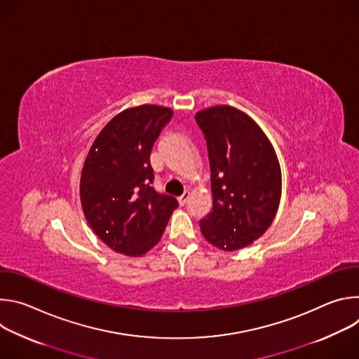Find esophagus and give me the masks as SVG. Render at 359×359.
Listing matches in <instances>:
<instances>
[{"label":"esophagus","mask_w":359,"mask_h":359,"mask_svg":"<svg viewBox=\"0 0 359 359\" xmlns=\"http://www.w3.org/2000/svg\"><path fill=\"white\" fill-rule=\"evenodd\" d=\"M190 198V191H184L180 197H177V200H179V203H180V206H184V204L187 203V200Z\"/></svg>","instance_id":"esophagus-1"}]
</instances>
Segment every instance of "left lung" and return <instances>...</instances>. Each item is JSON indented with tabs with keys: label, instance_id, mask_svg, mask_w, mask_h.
<instances>
[{
	"label": "left lung",
	"instance_id": "obj_1",
	"mask_svg": "<svg viewBox=\"0 0 359 359\" xmlns=\"http://www.w3.org/2000/svg\"><path fill=\"white\" fill-rule=\"evenodd\" d=\"M208 143L213 209L200 220L210 244L236 251L262 237L281 197V170L273 144L248 115L219 105L194 116Z\"/></svg>",
	"mask_w": 359,
	"mask_h": 359
}]
</instances>
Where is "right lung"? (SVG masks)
I'll use <instances>...</instances> for the list:
<instances>
[{"label":"right lung","mask_w":359,"mask_h":359,"mask_svg":"<svg viewBox=\"0 0 359 359\" xmlns=\"http://www.w3.org/2000/svg\"><path fill=\"white\" fill-rule=\"evenodd\" d=\"M172 116V109L156 105L121 112L96 136L83 163V215L102 241L130 257L158 244L179 206L151 186L150 151Z\"/></svg>","instance_id":"right-lung-1"}]
</instances>
